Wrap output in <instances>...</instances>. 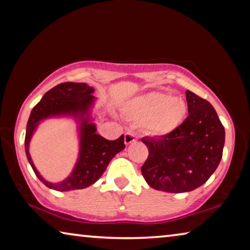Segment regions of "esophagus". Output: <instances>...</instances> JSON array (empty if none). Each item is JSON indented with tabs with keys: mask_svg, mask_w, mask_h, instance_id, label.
Masks as SVG:
<instances>
[{
	"mask_svg": "<svg viewBox=\"0 0 250 250\" xmlns=\"http://www.w3.org/2000/svg\"><path fill=\"white\" fill-rule=\"evenodd\" d=\"M137 141V135H135L133 132H126L125 134V143L126 146L131 145V143Z\"/></svg>",
	"mask_w": 250,
	"mask_h": 250,
	"instance_id": "1",
	"label": "esophagus"
}]
</instances>
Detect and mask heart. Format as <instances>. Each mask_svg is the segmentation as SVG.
I'll return each mask as SVG.
<instances>
[{
    "instance_id": "1",
    "label": "heart",
    "mask_w": 250,
    "mask_h": 250,
    "mask_svg": "<svg viewBox=\"0 0 250 250\" xmlns=\"http://www.w3.org/2000/svg\"><path fill=\"white\" fill-rule=\"evenodd\" d=\"M125 115L138 124H146L152 134L164 135L179 126L188 112L182 99L166 92L139 96L126 104Z\"/></svg>"
}]
</instances>
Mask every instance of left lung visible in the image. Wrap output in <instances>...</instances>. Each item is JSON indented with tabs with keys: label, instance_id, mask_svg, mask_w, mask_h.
I'll return each mask as SVG.
<instances>
[{
	"label": "left lung",
	"instance_id": "obj_1",
	"mask_svg": "<svg viewBox=\"0 0 250 250\" xmlns=\"http://www.w3.org/2000/svg\"><path fill=\"white\" fill-rule=\"evenodd\" d=\"M188 116L175 130L159 139L142 138L149 156L141 167L152 188L184 193L200 188L223 156L225 129L208 101L188 90Z\"/></svg>",
	"mask_w": 250,
	"mask_h": 250
}]
</instances>
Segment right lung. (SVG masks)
I'll use <instances>...</instances> for the list:
<instances>
[{"label": "right lung", "instance_id": "right-lung-1", "mask_svg": "<svg viewBox=\"0 0 250 250\" xmlns=\"http://www.w3.org/2000/svg\"><path fill=\"white\" fill-rule=\"evenodd\" d=\"M95 89L84 83H62L44 95L33 108L27 121L25 134V152L34 173L47 188L59 192L86 188L100 179L113 156L125 147L124 134L117 140H107L96 133V125L91 122V107L96 98ZM69 115L80 121V155L71 175L64 181L52 184L46 181L36 170L30 155L29 141L39 122L50 116Z\"/></svg>", "mask_w": 250, "mask_h": 250}]
</instances>
